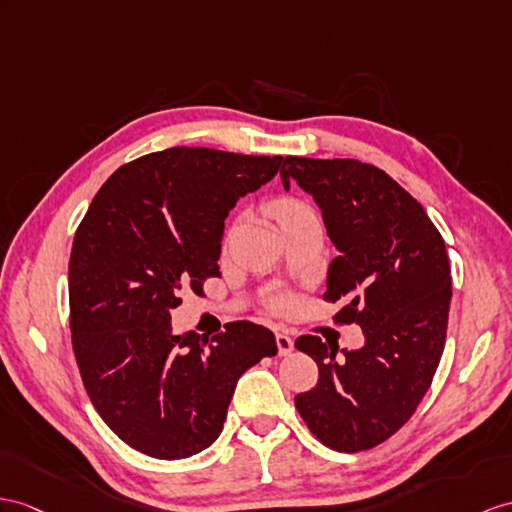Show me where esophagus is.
Masks as SVG:
<instances>
[{
    "instance_id": "1",
    "label": "esophagus",
    "mask_w": 512,
    "mask_h": 512,
    "mask_svg": "<svg viewBox=\"0 0 512 512\" xmlns=\"http://www.w3.org/2000/svg\"><path fill=\"white\" fill-rule=\"evenodd\" d=\"M276 343H278V354L280 356H289L293 352V339L286 332L276 334Z\"/></svg>"
}]
</instances>
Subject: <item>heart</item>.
<instances>
[{"instance_id":"1","label":"heart","mask_w":512,"mask_h":512,"mask_svg":"<svg viewBox=\"0 0 512 512\" xmlns=\"http://www.w3.org/2000/svg\"><path fill=\"white\" fill-rule=\"evenodd\" d=\"M276 213H278V219H280V223H282V221H286V219H293V217H299V215L313 213V210H310V208H308L306 204H302V202H295V199H284V202L278 204Z\"/></svg>"}]
</instances>
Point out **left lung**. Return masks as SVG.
Returning <instances> with one entry per match:
<instances>
[{"mask_svg":"<svg viewBox=\"0 0 512 512\" xmlns=\"http://www.w3.org/2000/svg\"><path fill=\"white\" fill-rule=\"evenodd\" d=\"M280 178L319 206L339 249L323 299L343 302L334 319L365 334L343 356L319 336H299L295 347L315 358L319 382L295 406L332 450H369L413 417L439 367L452 299L443 236L413 195L365 162L286 156Z\"/></svg>","mask_w":512,"mask_h":512,"instance_id":"1","label":"left lung"}]
</instances>
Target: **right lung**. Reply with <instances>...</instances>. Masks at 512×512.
I'll return each mask as SVG.
<instances>
[{
  "instance_id": "add662e5",
  "label": "right lung",
  "mask_w": 512,
  "mask_h": 512,
  "mask_svg": "<svg viewBox=\"0 0 512 512\" xmlns=\"http://www.w3.org/2000/svg\"><path fill=\"white\" fill-rule=\"evenodd\" d=\"M282 156L171 147L119 167L97 191L69 260L71 341L108 428L152 458L217 441L243 373L276 356L271 330L232 321L215 336L171 332L180 291L221 276L226 217L276 178Z\"/></svg>"
}]
</instances>
